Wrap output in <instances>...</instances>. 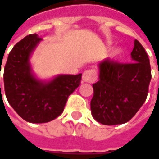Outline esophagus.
Instances as JSON below:
<instances>
[{
	"instance_id": "obj_1",
	"label": "esophagus",
	"mask_w": 159,
	"mask_h": 159,
	"mask_svg": "<svg viewBox=\"0 0 159 159\" xmlns=\"http://www.w3.org/2000/svg\"><path fill=\"white\" fill-rule=\"evenodd\" d=\"M97 79H98V73H97V70H88L83 72L82 80L84 82L92 83V82L96 81Z\"/></svg>"
}]
</instances>
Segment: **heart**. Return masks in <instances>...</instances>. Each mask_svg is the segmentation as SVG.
<instances>
[{
	"mask_svg": "<svg viewBox=\"0 0 159 159\" xmlns=\"http://www.w3.org/2000/svg\"><path fill=\"white\" fill-rule=\"evenodd\" d=\"M121 54H122V49H121L120 47H117V48H115V50L113 51V52H112V57H113V58H117V57H119Z\"/></svg>",
	"mask_w": 159,
	"mask_h": 159,
	"instance_id": "heart-1",
	"label": "heart"
}]
</instances>
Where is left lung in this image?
Here are the masks:
<instances>
[{
  "instance_id": "obj_1",
  "label": "left lung",
  "mask_w": 159,
  "mask_h": 159,
  "mask_svg": "<svg viewBox=\"0 0 159 159\" xmlns=\"http://www.w3.org/2000/svg\"><path fill=\"white\" fill-rule=\"evenodd\" d=\"M131 61L120 63L110 59L98 64V81L93 84L92 116L104 125L127 123L147 98L151 80L149 59L144 47L134 41Z\"/></svg>"
}]
</instances>
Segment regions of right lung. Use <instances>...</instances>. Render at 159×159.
Masks as SVG:
<instances>
[{
    "label": "right lung",
    "mask_w": 159,
    "mask_h": 159,
    "mask_svg": "<svg viewBox=\"0 0 159 159\" xmlns=\"http://www.w3.org/2000/svg\"><path fill=\"white\" fill-rule=\"evenodd\" d=\"M41 40L36 34H31L15 44L9 53L3 73L9 104L22 119L33 123H48L58 117L69 96L80 86L82 75L61 74L50 81L36 79L29 59Z\"/></svg>",
    "instance_id": "obj_1"
}]
</instances>
